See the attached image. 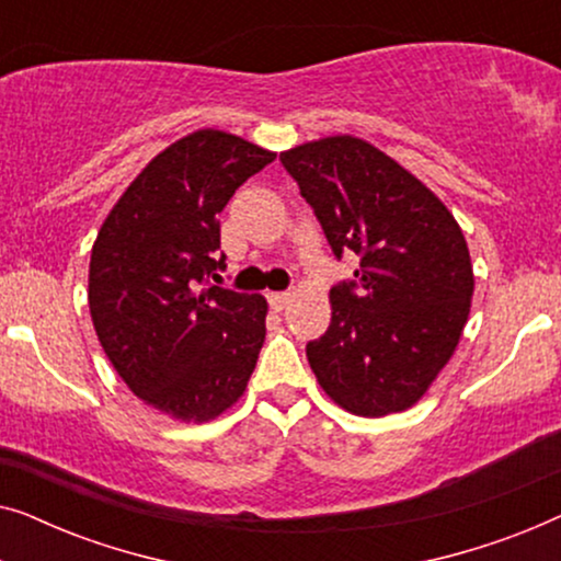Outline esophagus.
Returning <instances> with one entry per match:
<instances>
[{"mask_svg": "<svg viewBox=\"0 0 561 561\" xmlns=\"http://www.w3.org/2000/svg\"><path fill=\"white\" fill-rule=\"evenodd\" d=\"M267 304H271L275 311H283L290 304V294H286V290H275V294H267Z\"/></svg>", "mask_w": 561, "mask_h": 561, "instance_id": "obj_1", "label": "esophagus"}]
</instances>
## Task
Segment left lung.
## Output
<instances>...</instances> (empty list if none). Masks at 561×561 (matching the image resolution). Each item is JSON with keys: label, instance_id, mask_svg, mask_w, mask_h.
<instances>
[{"label": "left lung", "instance_id": "8db88e82", "mask_svg": "<svg viewBox=\"0 0 561 561\" xmlns=\"http://www.w3.org/2000/svg\"><path fill=\"white\" fill-rule=\"evenodd\" d=\"M334 257H359L332 288V324L306 344L319 386L357 416L411 409L449 363L474 288L470 250L447 206L405 168L352 135L280 152Z\"/></svg>", "mask_w": 561, "mask_h": 561}]
</instances>
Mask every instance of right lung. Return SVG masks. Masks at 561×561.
<instances>
[{
  "instance_id": "1",
  "label": "right lung",
  "mask_w": 561,
  "mask_h": 561,
  "mask_svg": "<svg viewBox=\"0 0 561 561\" xmlns=\"http://www.w3.org/2000/svg\"><path fill=\"white\" fill-rule=\"evenodd\" d=\"M275 152L221 129L173 142L129 183L99 229L89 309L129 390L181 421H209L244 393L265 342L267 304L211 286L219 214Z\"/></svg>"
}]
</instances>
